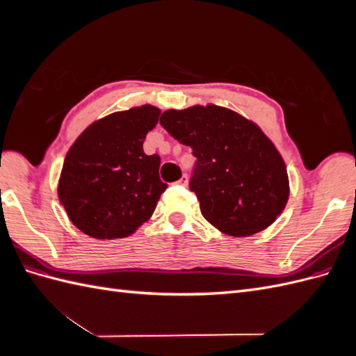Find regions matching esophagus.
<instances>
[{"label":"esophagus","mask_w":356,"mask_h":356,"mask_svg":"<svg viewBox=\"0 0 356 356\" xmlns=\"http://www.w3.org/2000/svg\"><path fill=\"white\" fill-rule=\"evenodd\" d=\"M177 184H178V186H182V187H186V186L188 184V177H187V175H182V177L177 181Z\"/></svg>","instance_id":"esophagus-1"}]
</instances>
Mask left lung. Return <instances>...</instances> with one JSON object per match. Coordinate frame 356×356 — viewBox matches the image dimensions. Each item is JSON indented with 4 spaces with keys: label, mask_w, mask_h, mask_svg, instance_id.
I'll return each instance as SVG.
<instances>
[{
    "label": "left lung",
    "mask_w": 356,
    "mask_h": 356,
    "mask_svg": "<svg viewBox=\"0 0 356 356\" xmlns=\"http://www.w3.org/2000/svg\"><path fill=\"white\" fill-rule=\"evenodd\" d=\"M160 124L191 147L196 166L190 190L220 232L245 238L267 229L289 196L286 166L260 127L224 106L168 110Z\"/></svg>",
    "instance_id": "1"
}]
</instances>
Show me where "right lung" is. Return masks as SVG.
<instances>
[{
  "instance_id": "1",
  "label": "right lung",
  "mask_w": 356,
  "mask_h": 356,
  "mask_svg": "<svg viewBox=\"0 0 356 356\" xmlns=\"http://www.w3.org/2000/svg\"><path fill=\"white\" fill-rule=\"evenodd\" d=\"M153 105L118 111L75 139L60 172L58 196L72 224L95 239H122L152 217L168 184L145 136L159 122Z\"/></svg>"
}]
</instances>
